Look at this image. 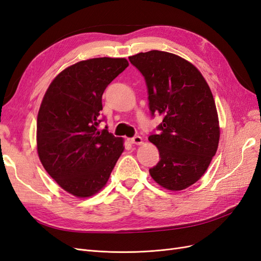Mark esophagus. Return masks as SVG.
<instances>
[{"mask_svg":"<svg viewBox=\"0 0 261 261\" xmlns=\"http://www.w3.org/2000/svg\"><path fill=\"white\" fill-rule=\"evenodd\" d=\"M129 143L132 144H135V145H141L143 144V138L140 136H134L133 138H129Z\"/></svg>","mask_w":261,"mask_h":261,"instance_id":"34e87169","label":"esophagus"}]
</instances>
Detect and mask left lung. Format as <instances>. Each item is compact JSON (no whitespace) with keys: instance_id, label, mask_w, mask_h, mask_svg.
<instances>
[{"instance_id":"1","label":"left lung","mask_w":261,"mask_h":261,"mask_svg":"<svg viewBox=\"0 0 261 261\" xmlns=\"http://www.w3.org/2000/svg\"><path fill=\"white\" fill-rule=\"evenodd\" d=\"M128 59L145 78L151 115L163 116L159 133L148 138L160 154L150 175L170 191L185 189L204 174L218 149L211 90L199 70L178 55L152 50Z\"/></svg>"}]
</instances>
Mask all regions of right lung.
Here are the masks:
<instances>
[{"instance_id":"right-lung-1","label":"right lung","mask_w":261,"mask_h":261,"mask_svg":"<svg viewBox=\"0 0 261 261\" xmlns=\"http://www.w3.org/2000/svg\"><path fill=\"white\" fill-rule=\"evenodd\" d=\"M127 66L126 59L78 62L54 78L39 109L40 161L64 191L80 198L105 187L124 150L123 138L97 126L105 120H99L102 94Z\"/></svg>"}]
</instances>
